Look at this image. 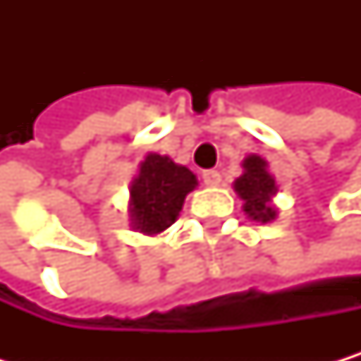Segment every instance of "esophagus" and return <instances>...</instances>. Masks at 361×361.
Wrapping results in <instances>:
<instances>
[{
  "label": "esophagus",
  "instance_id": "1",
  "mask_svg": "<svg viewBox=\"0 0 361 361\" xmlns=\"http://www.w3.org/2000/svg\"><path fill=\"white\" fill-rule=\"evenodd\" d=\"M201 179H203V184L205 186H219L221 184V173L210 169V171H203L201 173Z\"/></svg>",
  "mask_w": 361,
  "mask_h": 361
}]
</instances>
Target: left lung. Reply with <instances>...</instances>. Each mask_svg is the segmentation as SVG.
<instances>
[{
    "label": "left lung",
    "mask_w": 361,
    "mask_h": 361,
    "mask_svg": "<svg viewBox=\"0 0 361 361\" xmlns=\"http://www.w3.org/2000/svg\"><path fill=\"white\" fill-rule=\"evenodd\" d=\"M243 175L233 182V190L243 199V210L257 223H271L277 216L273 197L277 192L275 177L269 173V162L259 156H247L243 160Z\"/></svg>",
    "instance_id": "1"
}]
</instances>
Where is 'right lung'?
I'll list each match as a JSON object with an SVG mask.
<instances>
[{
    "mask_svg": "<svg viewBox=\"0 0 361 361\" xmlns=\"http://www.w3.org/2000/svg\"><path fill=\"white\" fill-rule=\"evenodd\" d=\"M197 188V175L175 164L169 156L149 154L130 186V221L140 233L156 235L171 227L188 192Z\"/></svg>",
    "mask_w": 361,
    "mask_h": 361,
    "instance_id": "right-lung-1",
    "label": "right lung"
}]
</instances>
